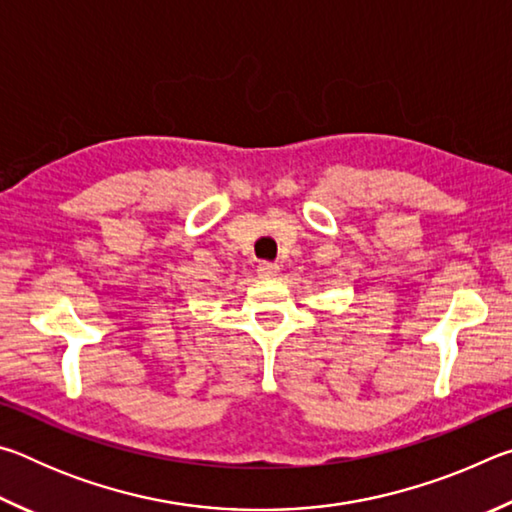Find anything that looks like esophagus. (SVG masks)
<instances>
[{"mask_svg":"<svg viewBox=\"0 0 512 512\" xmlns=\"http://www.w3.org/2000/svg\"><path fill=\"white\" fill-rule=\"evenodd\" d=\"M277 273H280V266L273 262H262L257 266V275L262 277V280H271V277H275Z\"/></svg>","mask_w":512,"mask_h":512,"instance_id":"obj_1","label":"esophagus"}]
</instances>
